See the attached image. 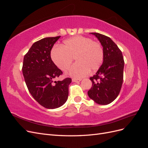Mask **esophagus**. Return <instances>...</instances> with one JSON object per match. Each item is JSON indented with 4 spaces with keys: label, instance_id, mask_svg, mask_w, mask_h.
I'll list each match as a JSON object with an SVG mask.
<instances>
[{
    "label": "esophagus",
    "instance_id": "esophagus-1",
    "mask_svg": "<svg viewBox=\"0 0 148 148\" xmlns=\"http://www.w3.org/2000/svg\"><path fill=\"white\" fill-rule=\"evenodd\" d=\"M81 79H76V78H73L72 79V82H75V83H79L81 82Z\"/></svg>",
    "mask_w": 148,
    "mask_h": 148
}]
</instances>
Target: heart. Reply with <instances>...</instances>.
Listing matches in <instances>:
<instances>
[{
    "label": "heart",
    "instance_id": "heart-1",
    "mask_svg": "<svg viewBox=\"0 0 148 148\" xmlns=\"http://www.w3.org/2000/svg\"><path fill=\"white\" fill-rule=\"evenodd\" d=\"M75 58L76 63L69 71L71 77L80 78L88 74L89 70L99 69L104 60V51L99 43L88 38L77 36L68 39L51 51V59L62 71L68 70Z\"/></svg>",
    "mask_w": 148,
    "mask_h": 148
}]
</instances>
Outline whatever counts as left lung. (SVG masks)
<instances>
[{
	"mask_svg": "<svg viewBox=\"0 0 148 148\" xmlns=\"http://www.w3.org/2000/svg\"><path fill=\"white\" fill-rule=\"evenodd\" d=\"M95 35L104 51V60L96 73L90 78L92 87L88 91L90 99L100 105L114 101L120 91L123 83L124 60L122 53L110 38L97 33Z\"/></svg>",
	"mask_w": 148,
	"mask_h": 148,
	"instance_id": "1",
	"label": "left lung"
}]
</instances>
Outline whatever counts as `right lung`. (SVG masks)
I'll list each match as a JSON object with an SVG mask.
<instances>
[{"instance_id": "obj_1", "label": "right lung", "mask_w": 148, "mask_h": 148, "mask_svg": "<svg viewBox=\"0 0 148 148\" xmlns=\"http://www.w3.org/2000/svg\"><path fill=\"white\" fill-rule=\"evenodd\" d=\"M60 36L45 38L34 42L23 59L22 71L29 92L40 105L53 109L66 102L71 79H53L62 74L51 57V49Z\"/></svg>"}]
</instances>
